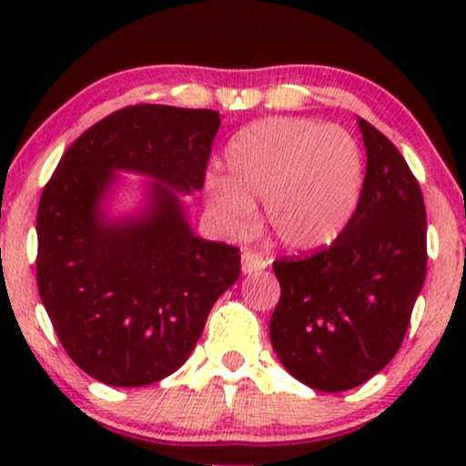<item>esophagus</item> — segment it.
Wrapping results in <instances>:
<instances>
[{
	"label": "esophagus",
	"instance_id": "obj_1",
	"mask_svg": "<svg viewBox=\"0 0 466 466\" xmlns=\"http://www.w3.org/2000/svg\"><path fill=\"white\" fill-rule=\"evenodd\" d=\"M265 267H267V260L260 257V254L252 252V250H244V254H241V271H244L246 276L263 271Z\"/></svg>",
	"mask_w": 466,
	"mask_h": 466
}]
</instances>
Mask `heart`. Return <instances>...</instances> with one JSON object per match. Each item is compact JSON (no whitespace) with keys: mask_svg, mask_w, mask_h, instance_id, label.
Here are the masks:
<instances>
[{"mask_svg":"<svg viewBox=\"0 0 466 466\" xmlns=\"http://www.w3.org/2000/svg\"><path fill=\"white\" fill-rule=\"evenodd\" d=\"M228 177L208 180V203L231 233L250 227L254 199L284 248L311 252L339 238L359 206L365 163L337 125L276 116L241 129L227 146Z\"/></svg>","mask_w":466,"mask_h":466,"instance_id":"heart-1","label":"heart"}]
</instances>
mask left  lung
Returning <instances> with one entry per match:
<instances>
[{"instance_id": "1", "label": "left lung", "mask_w": 466, "mask_h": 466, "mask_svg": "<svg viewBox=\"0 0 466 466\" xmlns=\"http://www.w3.org/2000/svg\"><path fill=\"white\" fill-rule=\"evenodd\" d=\"M367 174L339 238L308 258H282L269 322L286 371L322 392H343L399 352L426 276V209L410 165L384 133L359 118Z\"/></svg>"}]
</instances>
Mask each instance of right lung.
I'll return each instance as SVG.
<instances>
[{
    "instance_id": "obj_1",
    "label": "right lung",
    "mask_w": 466,
    "mask_h": 466,
    "mask_svg": "<svg viewBox=\"0 0 466 466\" xmlns=\"http://www.w3.org/2000/svg\"><path fill=\"white\" fill-rule=\"evenodd\" d=\"M220 114L131 106L66 150L37 208V290L76 365L107 386H148L193 352L239 250L197 238L182 195L203 188ZM116 170L148 175L147 206L110 219Z\"/></svg>"
}]
</instances>
